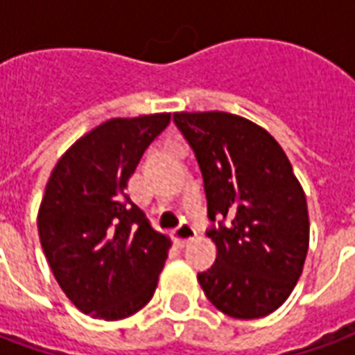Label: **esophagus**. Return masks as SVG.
I'll use <instances>...</instances> for the list:
<instances>
[{"instance_id": "esophagus-1", "label": "esophagus", "mask_w": 355, "mask_h": 355, "mask_svg": "<svg viewBox=\"0 0 355 355\" xmlns=\"http://www.w3.org/2000/svg\"><path fill=\"white\" fill-rule=\"evenodd\" d=\"M193 238H196V230H193L192 224L188 223H182L177 230L173 232V239H175V243H177L178 247H184L186 243Z\"/></svg>"}]
</instances>
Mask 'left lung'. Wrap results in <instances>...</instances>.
I'll list each match as a JSON object with an SVG mask.
<instances>
[{
    "instance_id": "8db88e82",
    "label": "left lung",
    "mask_w": 355,
    "mask_h": 355,
    "mask_svg": "<svg viewBox=\"0 0 355 355\" xmlns=\"http://www.w3.org/2000/svg\"><path fill=\"white\" fill-rule=\"evenodd\" d=\"M173 121L196 154L216 243L198 274L211 304L238 320L277 310L302 274L310 223L302 186L275 139L226 112H180Z\"/></svg>"
}]
</instances>
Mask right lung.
Masks as SVG:
<instances>
[{
    "instance_id": "add662e5",
    "label": "right lung",
    "mask_w": 355,
    "mask_h": 355,
    "mask_svg": "<svg viewBox=\"0 0 355 355\" xmlns=\"http://www.w3.org/2000/svg\"><path fill=\"white\" fill-rule=\"evenodd\" d=\"M171 114L114 117L81 137L51 173L37 232L55 279L93 318H129L150 302L171 241L125 193Z\"/></svg>"
}]
</instances>
